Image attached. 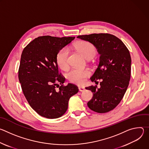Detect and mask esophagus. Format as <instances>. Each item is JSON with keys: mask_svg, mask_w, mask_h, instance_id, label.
<instances>
[{"mask_svg": "<svg viewBox=\"0 0 149 149\" xmlns=\"http://www.w3.org/2000/svg\"><path fill=\"white\" fill-rule=\"evenodd\" d=\"M78 89H79V91H81V92H82V91H84L85 90V88L84 87H79L78 88Z\"/></svg>", "mask_w": 149, "mask_h": 149, "instance_id": "34e87169", "label": "esophagus"}]
</instances>
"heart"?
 <instances>
[{
    "label": "heart",
    "mask_w": 149,
    "mask_h": 149,
    "mask_svg": "<svg viewBox=\"0 0 149 149\" xmlns=\"http://www.w3.org/2000/svg\"><path fill=\"white\" fill-rule=\"evenodd\" d=\"M74 47L87 59L92 58L96 54L95 47L89 42L81 41L77 42L74 45ZM69 49L66 47L60 49L56 54L57 64L62 70H67L69 67ZM90 75L91 72L88 69L73 68L68 72L67 77L70 82L78 85H82L86 82L87 78Z\"/></svg>",
    "instance_id": "1"
}]
</instances>
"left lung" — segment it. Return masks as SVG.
<instances>
[{"label": "left lung", "instance_id": "1", "mask_svg": "<svg viewBox=\"0 0 149 149\" xmlns=\"http://www.w3.org/2000/svg\"><path fill=\"white\" fill-rule=\"evenodd\" d=\"M77 38L93 44L100 54L98 67L90 78L92 82L101 79L100 88L97 86L86 88L93 93L88 107L98 113H107L117 107L129 86L132 63L129 51L111 34L93 33Z\"/></svg>", "mask_w": 149, "mask_h": 149}]
</instances>
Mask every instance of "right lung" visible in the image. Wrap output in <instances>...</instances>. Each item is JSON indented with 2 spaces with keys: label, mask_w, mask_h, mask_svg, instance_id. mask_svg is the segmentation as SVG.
<instances>
[{
  "label": "right lung",
  "mask_w": 149,
  "mask_h": 149,
  "mask_svg": "<svg viewBox=\"0 0 149 149\" xmlns=\"http://www.w3.org/2000/svg\"><path fill=\"white\" fill-rule=\"evenodd\" d=\"M74 39L39 36L22 51L19 80L31 107L42 117L51 119L61 117L68 109L71 97L78 92L77 86L72 84L63 86L65 78L59 74L56 60L59 50Z\"/></svg>",
  "instance_id": "1"
}]
</instances>
